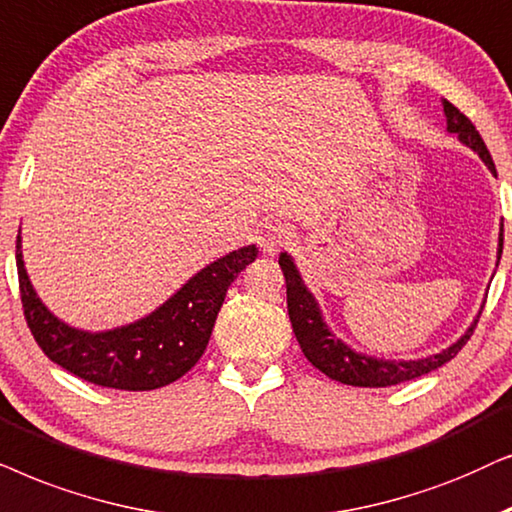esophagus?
<instances>
[{"mask_svg": "<svg viewBox=\"0 0 512 512\" xmlns=\"http://www.w3.org/2000/svg\"><path fill=\"white\" fill-rule=\"evenodd\" d=\"M290 238H292V231L288 224L274 220V222L262 224L260 238H257V241H260V248L264 252H271V255H274V252L283 248V245H288Z\"/></svg>", "mask_w": 512, "mask_h": 512, "instance_id": "1", "label": "esophagus"}]
</instances>
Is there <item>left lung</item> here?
<instances>
[{"label":"left lung","mask_w":512,"mask_h":512,"mask_svg":"<svg viewBox=\"0 0 512 512\" xmlns=\"http://www.w3.org/2000/svg\"><path fill=\"white\" fill-rule=\"evenodd\" d=\"M442 107H445L447 131L459 135L463 145H468L473 152H478L480 159L485 161V166L496 175L492 154H489V149L485 145V140L480 138V133L475 131L473 121H470L461 109H456L449 100H442ZM501 252H503V229L499 234V260H501ZM278 264H281L285 285H288V313H290L292 332H295L306 360H309L313 367H318L320 372L327 374V377L342 381V384L370 386V388L393 386V384H403V381L417 379L421 374L438 370V367L449 363V360H452L456 353L466 346L470 335H473L475 325H478L480 316L475 318V323L468 327L466 335H463L459 342H454L452 346H447V349H442L440 353H435V356H428V358L384 360V358L365 356V353L349 349L342 339L332 335L330 327L325 325L323 316H320L316 297H313L309 288L304 285L302 276H299L295 262H292L288 252H281Z\"/></svg>","instance_id":"left-lung-1"}]
</instances>
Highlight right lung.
Listing matches in <instances>:
<instances>
[{
  "instance_id": "add662e5",
  "label": "right lung",
  "mask_w": 512,
  "mask_h": 512,
  "mask_svg": "<svg viewBox=\"0 0 512 512\" xmlns=\"http://www.w3.org/2000/svg\"><path fill=\"white\" fill-rule=\"evenodd\" d=\"M20 248L18 231L20 302L34 342L63 370L119 391H154L192 370L206 351L229 285L257 257L255 245L238 248L189 278L149 316L107 332H84L65 325L42 304Z\"/></svg>"
}]
</instances>
